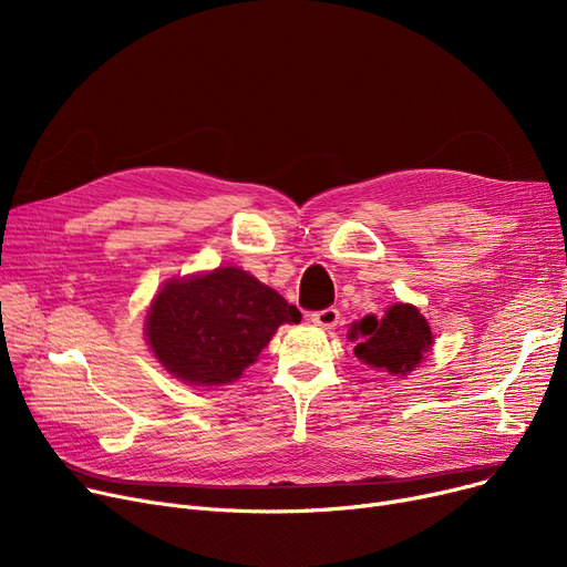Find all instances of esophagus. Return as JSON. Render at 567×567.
Returning <instances> with one entry per match:
<instances>
[{"instance_id":"esophagus-1","label":"esophagus","mask_w":567,"mask_h":567,"mask_svg":"<svg viewBox=\"0 0 567 567\" xmlns=\"http://www.w3.org/2000/svg\"><path fill=\"white\" fill-rule=\"evenodd\" d=\"M312 321L321 329H333V326L340 321V310L338 308H323L312 312Z\"/></svg>"}]
</instances>
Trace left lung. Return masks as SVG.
Returning <instances> with one entry per match:
<instances>
[{"mask_svg":"<svg viewBox=\"0 0 567 567\" xmlns=\"http://www.w3.org/2000/svg\"><path fill=\"white\" fill-rule=\"evenodd\" d=\"M351 340L361 338L355 344V359L389 370L391 374H406L425 359V351L432 344V331L427 319L419 308L398 303L389 308L379 321L368 315L351 326Z\"/></svg>","mask_w":567,"mask_h":567,"instance_id":"obj_1","label":"left lung"}]
</instances>
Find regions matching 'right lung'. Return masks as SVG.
I'll use <instances>...</instances> for the list:
<instances>
[{
  "mask_svg": "<svg viewBox=\"0 0 567 567\" xmlns=\"http://www.w3.org/2000/svg\"><path fill=\"white\" fill-rule=\"evenodd\" d=\"M301 312L241 268L169 280L146 315V340L169 374L195 385L241 377L285 321Z\"/></svg>",
  "mask_w": 567,
  "mask_h": 567,
  "instance_id": "right-lung-1",
  "label": "right lung"
}]
</instances>
